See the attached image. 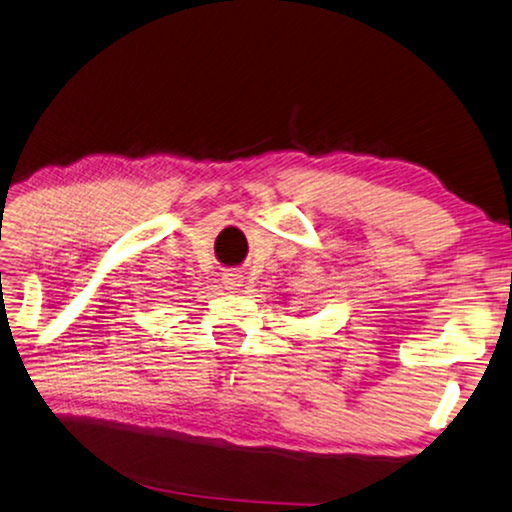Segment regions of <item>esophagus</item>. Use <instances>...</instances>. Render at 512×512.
<instances>
[{
	"label": "esophagus",
	"instance_id": "obj_1",
	"mask_svg": "<svg viewBox=\"0 0 512 512\" xmlns=\"http://www.w3.org/2000/svg\"><path fill=\"white\" fill-rule=\"evenodd\" d=\"M242 272L240 270H235V267H229V270H224V274H222V283L229 290H238L240 286H242Z\"/></svg>",
	"mask_w": 512,
	"mask_h": 512
}]
</instances>
